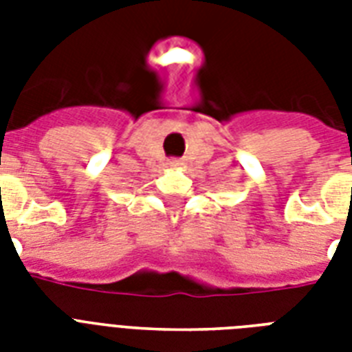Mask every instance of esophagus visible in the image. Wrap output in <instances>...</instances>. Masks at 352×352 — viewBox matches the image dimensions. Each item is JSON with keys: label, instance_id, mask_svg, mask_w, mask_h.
Here are the masks:
<instances>
[{"label": "esophagus", "instance_id": "34e87169", "mask_svg": "<svg viewBox=\"0 0 352 352\" xmlns=\"http://www.w3.org/2000/svg\"><path fill=\"white\" fill-rule=\"evenodd\" d=\"M181 164H182L181 160H177V159L168 160V166H170V168H179V166H181Z\"/></svg>", "mask_w": 352, "mask_h": 352}]
</instances>
